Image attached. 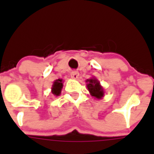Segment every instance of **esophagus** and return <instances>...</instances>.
Instances as JSON below:
<instances>
[{"label": "esophagus", "instance_id": "esophagus-1", "mask_svg": "<svg viewBox=\"0 0 154 154\" xmlns=\"http://www.w3.org/2000/svg\"><path fill=\"white\" fill-rule=\"evenodd\" d=\"M79 73L77 71H72V72H71V77L74 79H77L79 78Z\"/></svg>", "mask_w": 154, "mask_h": 154}]
</instances>
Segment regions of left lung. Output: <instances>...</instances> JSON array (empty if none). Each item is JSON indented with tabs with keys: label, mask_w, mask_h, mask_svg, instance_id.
<instances>
[{
	"label": "left lung",
	"mask_w": 154,
	"mask_h": 154,
	"mask_svg": "<svg viewBox=\"0 0 154 154\" xmlns=\"http://www.w3.org/2000/svg\"><path fill=\"white\" fill-rule=\"evenodd\" d=\"M87 88L90 92L91 96H94L96 99H101L104 96V90L100 85L99 82L96 78L87 79Z\"/></svg>",
	"instance_id": "obj_1"
}]
</instances>
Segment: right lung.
<instances>
[{
    "label": "right lung",
    "mask_w": 154,
    "mask_h": 154,
    "mask_svg": "<svg viewBox=\"0 0 154 154\" xmlns=\"http://www.w3.org/2000/svg\"><path fill=\"white\" fill-rule=\"evenodd\" d=\"M62 87H63V84H62V79H56L54 83H53L52 87H51V92L53 95L58 96L61 94V91H62Z\"/></svg>",
    "instance_id": "right-lung-1"
}]
</instances>
